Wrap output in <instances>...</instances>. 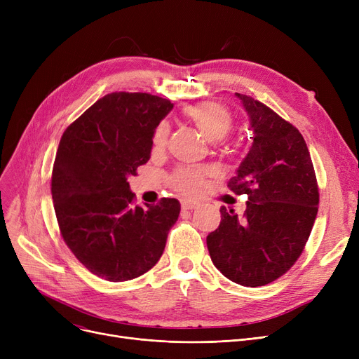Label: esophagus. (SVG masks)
<instances>
[{"mask_svg":"<svg viewBox=\"0 0 359 359\" xmlns=\"http://www.w3.org/2000/svg\"><path fill=\"white\" fill-rule=\"evenodd\" d=\"M199 206V203H196V202H192V201H187V199H183L182 201V210L183 211H192V210H196Z\"/></svg>","mask_w":359,"mask_h":359,"instance_id":"obj_1","label":"esophagus"}]
</instances>
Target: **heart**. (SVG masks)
Here are the masks:
<instances>
[{
	"label": "heart",
	"instance_id": "heart-1",
	"mask_svg": "<svg viewBox=\"0 0 359 359\" xmlns=\"http://www.w3.org/2000/svg\"><path fill=\"white\" fill-rule=\"evenodd\" d=\"M184 115L194 122L206 140L212 142L222 141L234 126L231 113L215 102H205L187 107L184 110ZM168 130L167 122H160L156 126L153 132L154 149H161L165 147ZM206 173L208 172L205 168H180L173 176V184L179 192L194 195L201 189Z\"/></svg>",
	"mask_w": 359,
	"mask_h": 359
}]
</instances>
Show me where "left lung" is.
Here are the masks:
<instances>
[{
	"instance_id": "left-lung-1",
	"label": "left lung",
	"mask_w": 359,
	"mask_h": 359,
	"mask_svg": "<svg viewBox=\"0 0 359 359\" xmlns=\"http://www.w3.org/2000/svg\"><path fill=\"white\" fill-rule=\"evenodd\" d=\"M253 130L252 147L229 187L248 195L238 218L221 206L218 229L206 237L215 268L243 287H262L297 262L318 210V187L299 130L246 94L236 93Z\"/></svg>"
}]
</instances>
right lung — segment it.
I'll return each mask as SVG.
<instances>
[{"mask_svg": "<svg viewBox=\"0 0 359 359\" xmlns=\"http://www.w3.org/2000/svg\"><path fill=\"white\" fill-rule=\"evenodd\" d=\"M173 103L148 93H110L64 132L52 170L61 236L94 275L110 282L141 276L161 257L180 203L134 205L128 177L151 157L153 132Z\"/></svg>", "mask_w": 359, "mask_h": 359, "instance_id": "right-lung-1", "label": "right lung"}]
</instances>
